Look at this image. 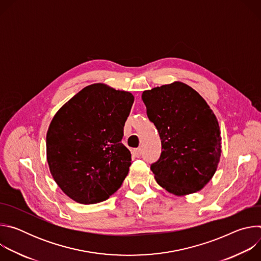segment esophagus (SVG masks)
Masks as SVG:
<instances>
[{"mask_svg":"<svg viewBox=\"0 0 261 261\" xmlns=\"http://www.w3.org/2000/svg\"><path fill=\"white\" fill-rule=\"evenodd\" d=\"M132 155L136 158H139L141 156V150L140 148H133L132 150Z\"/></svg>","mask_w":261,"mask_h":261,"instance_id":"obj_1","label":"esophagus"}]
</instances>
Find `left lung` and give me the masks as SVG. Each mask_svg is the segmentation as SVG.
I'll list each match as a JSON object with an SVG mask.
<instances>
[{
  "mask_svg": "<svg viewBox=\"0 0 261 261\" xmlns=\"http://www.w3.org/2000/svg\"><path fill=\"white\" fill-rule=\"evenodd\" d=\"M141 98L162 144L160 159L151 165L156 181L176 196L201 190L214 176L222 152L213 110L180 82L144 91Z\"/></svg>",
  "mask_w": 261,
  "mask_h": 261,
  "instance_id": "left-lung-1",
  "label": "left lung"
}]
</instances>
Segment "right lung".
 Returning <instances> with one entry per match:
<instances>
[{
  "label": "right lung",
  "mask_w": 261,
  "mask_h": 261,
  "mask_svg": "<svg viewBox=\"0 0 261 261\" xmlns=\"http://www.w3.org/2000/svg\"><path fill=\"white\" fill-rule=\"evenodd\" d=\"M134 96L104 84L84 88L53 118L46 134L50 173L72 200H106L129 172L131 154L121 142Z\"/></svg>",
  "instance_id": "1"
}]
</instances>
